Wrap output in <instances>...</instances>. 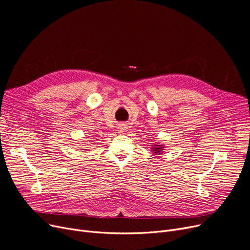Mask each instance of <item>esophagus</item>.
Segmentation results:
<instances>
[{"label": "esophagus", "instance_id": "obj_1", "mask_svg": "<svg viewBox=\"0 0 250 250\" xmlns=\"http://www.w3.org/2000/svg\"><path fill=\"white\" fill-rule=\"evenodd\" d=\"M125 128H126L125 125H119V130H124V129H125Z\"/></svg>", "mask_w": 250, "mask_h": 250}]
</instances>
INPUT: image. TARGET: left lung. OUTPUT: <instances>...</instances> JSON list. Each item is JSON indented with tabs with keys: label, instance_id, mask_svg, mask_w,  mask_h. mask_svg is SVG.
Instances as JSON below:
<instances>
[{
	"label": "left lung",
	"instance_id": "8db88e82",
	"mask_svg": "<svg viewBox=\"0 0 250 250\" xmlns=\"http://www.w3.org/2000/svg\"><path fill=\"white\" fill-rule=\"evenodd\" d=\"M153 149H155V152L154 153H158V154H160V152L162 151V147L161 146H158V147H153Z\"/></svg>",
	"mask_w": 250,
	"mask_h": 250
}]
</instances>
